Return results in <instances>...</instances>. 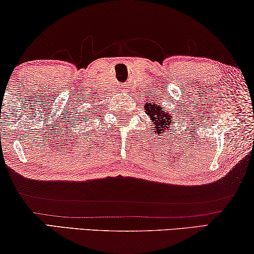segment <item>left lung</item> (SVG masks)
Wrapping results in <instances>:
<instances>
[{"instance_id": "1", "label": "left lung", "mask_w": 254, "mask_h": 254, "mask_svg": "<svg viewBox=\"0 0 254 254\" xmlns=\"http://www.w3.org/2000/svg\"><path fill=\"white\" fill-rule=\"evenodd\" d=\"M149 112L152 114V121H154L155 127L158 128L156 131H164V128H168L171 123H173V120H171V116L169 114L166 113V109L160 108L158 105L149 106Z\"/></svg>"}]
</instances>
